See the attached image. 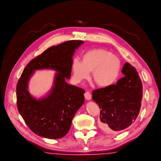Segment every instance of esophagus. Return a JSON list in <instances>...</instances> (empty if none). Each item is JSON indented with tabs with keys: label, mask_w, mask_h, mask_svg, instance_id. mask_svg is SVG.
I'll list each match as a JSON object with an SVG mask.
<instances>
[{
	"label": "esophagus",
	"mask_w": 161,
	"mask_h": 161,
	"mask_svg": "<svg viewBox=\"0 0 161 161\" xmlns=\"http://www.w3.org/2000/svg\"><path fill=\"white\" fill-rule=\"evenodd\" d=\"M84 97L85 98L87 99V100H90L91 98H92V95L90 93V92H86L85 93H84Z\"/></svg>",
	"instance_id": "esophagus-1"
}]
</instances>
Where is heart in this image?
<instances>
[{
	"label": "heart",
	"instance_id": "heart-1",
	"mask_svg": "<svg viewBox=\"0 0 161 161\" xmlns=\"http://www.w3.org/2000/svg\"><path fill=\"white\" fill-rule=\"evenodd\" d=\"M120 66V59L115 54L103 48L92 49L84 54L82 62H74L73 79L76 83H80L88 78L92 72L93 80L98 86L108 87L117 80Z\"/></svg>",
	"mask_w": 161,
	"mask_h": 161
}]
</instances>
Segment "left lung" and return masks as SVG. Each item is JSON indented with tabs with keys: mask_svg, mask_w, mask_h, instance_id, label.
<instances>
[{
	"mask_svg": "<svg viewBox=\"0 0 161 161\" xmlns=\"http://www.w3.org/2000/svg\"><path fill=\"white\" fill-rule=\"evenodd\" d=\"M124 77L116 85L94 90L92 99L99 105V127L106 132L115 134L127 128L135 122L140 113L142 85L135 67L125 64Z\"/></svg>",
	"mask_w": 161,
	"mask_h": 161,
	"instance_id": "obj_1",
	"label": "left lung"
}]
</instances>
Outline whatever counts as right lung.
Listing matches in <instances>:
<instances>
[{
  "mask_svg": "<svg viewBox=\"0 0 161 161\" xmlns=\"http://www.w3.org/2000/svg\"><path fill=\"white\" fill-rule=\"evenodd\" d=\"M83 41H68L52 46L34 58L23 71L17 85V103L19 114L36 135L48 139L64 137L71 128L78 109L84 102L85 91L69 85L72 56ZM50 69L57 72L50 93L37 100L28 91V83L36 70Z\"/></svg>",
  "mask_w": 161,
  "mask_h": 161,
  "instance_id": "right-lung-1",
  "label": "right lung"
}]
</instances>
